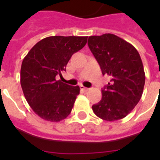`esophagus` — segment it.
Returning <instances> with one entry per match:
<instances>
[{
  "label": "esophagus",
  "instance_id": "esophagus-1",
  "mask_svg": "<svg viewBox=\"0 0 160 160\" xmlns=\"http://www.w3.org/2000/svg\"><path fill=\"white\" fill-rule=\"evenodd\" d=\"M80 90H84V91H85V92H86V91H88V90H90V89H89V88L85 87V86H84V85H80Z\"/></svg>",
  "mask_w": 160,
  "mask_h": 160
}]
</instances>
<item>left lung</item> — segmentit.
<instances>
[{
  "label": "left lung",
  "mask_w": 160,
  "mask_h": 160,
  "mask_svg": "<svg viewBox=\"0 0 160 160\" xmlns=\"http://www.w3.org/2000/svg\"><path fill=\"white\" fill-rule=\"evenodd\" d=\"M88 46L102 74L110 81L102 89V99L92 109L99 118L114 121L127 116L143 94L145 74L141 58L131 44L113 34L90 36Z\"/></svg>",
  "instance_id": "left-lung-1"
}]
</instances>
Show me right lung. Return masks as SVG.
<instances>
[{"label": "right lung", "instance_id": "obj_1", "mask_svg": "<svg viewBox=\"0 0 160 160\" xmlns=\"http://www.w3.org/2000/svg\"><path fill=\"white\" fill-rule=\"evenodd\" d=\"M88 36H49L24 58L21 85L29 105L41 119L59 122L70 114L80 87L56 80L72 55L85 46Z\"/></svg>", "mask_w": 160, "mask_h": 160}]
</instances>
